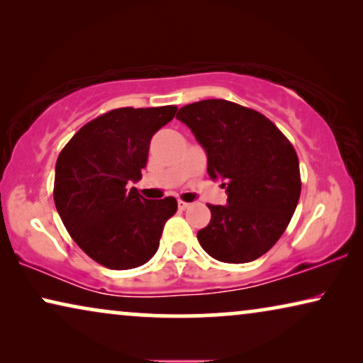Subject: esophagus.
Wrapping results in <instances>:
<instances>
[{
	"instance_id": "1",
	"label": "esophagus",
	"mask_w": 363,
	"mask_h": 363,
	"mask_svg": "<svg viewBox=\"0 0 363 363\" xmlns=\"http://www.w3.org/2000/svg\"><path fill=\"white\" fill-rule=\"evenodd\" d=\"M191 206V203H186V201H178V208H180V210H188V208Z\"/></svg>"
}]
</instances>
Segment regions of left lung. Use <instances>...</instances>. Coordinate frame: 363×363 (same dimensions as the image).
<instances>
[{
  "mask_svg": "<svg viewBox=\"0 0 363 363\" xmlns=\"http://www.w3.org/2000/svg\"><path fill=\"white\" fill-rule=\"evenodd\" d=\"M177 118L208 158V175L223 182L226 205H208L198 231L203 250L221 262L255 261L276 245L301 195L294 147L262 113L223 99L188 104Z\"/></svg>",
  "mask_w": 363,
  "mask_h": 363,
  "instance_id": "left-lung-1",
  "label": "left lung"
}]
</instances>
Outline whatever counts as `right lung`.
I'll use <instances>...</instances> for the list:
<instances>
[{
	"label": "right lung",
	"mask_w": 363,
	"mask_h": 363,
	"mask_svg": "<svg viewBox=\"0 0 363 363\" xmlns=\"http://www.w3.org/2000/svg\"><path fill=\"white\" fill-rule=\"evenodd\" d=\"M177 107H122L94 118L56 163L54 203L77 246L99 264L132 269L152 259L177 200H145L137 188L152 137Z\"/></svg>",
	"instance_id": "add662e5"
}]
</instances>
